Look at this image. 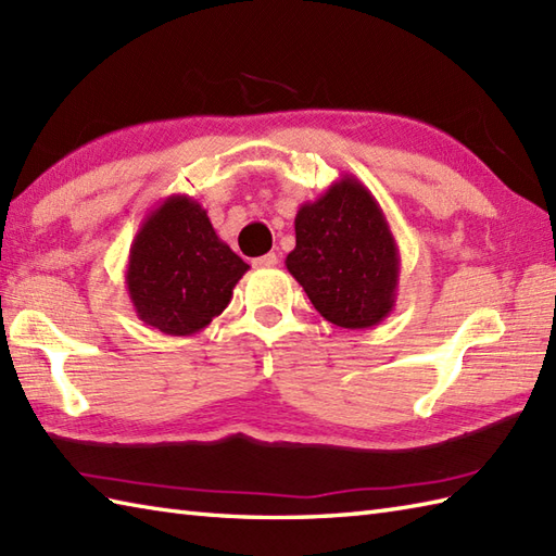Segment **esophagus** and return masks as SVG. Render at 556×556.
<instances>
[{
    "instance_id": "1",
    "label": "esophagus",
    "mask_w": 556,
    "mask_h": 556,
    "mask_svg": "<svg viewBox=\"0 0 556 556\" xmlns=\"http://www.w3.org/2000/svg\"><path fill=\"white\" fill-rule=\"evenodd\" d=\"M253 265L255 267H277L279 265V255L277 253H267L263 257H255Z\"/></svg>"
}]
</instances>
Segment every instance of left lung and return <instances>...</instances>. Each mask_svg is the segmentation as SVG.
Listing matches in <instances>:
<instances>
[{"label":"left lung","instance_id":"obj_1","mask_svg":"<svg viewBox=\"0 0 556 556\" xmlns=\"http://www.w3.org/2000/svg\"><path fill=\"white\" fill-rule=\"evenodd\" d=\"M287 269L327 323L365 329L394 311L399 245L375 195L344 174L296 212Z\"/></svg>","mask_w":556,"mask_h":556}]
</instances>
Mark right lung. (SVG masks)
Wrapping results in <instances>:
<instances>
[{
    "mask_svg": "<svg viewBox=\"0 0 556 556\" xmlns=\"http://www.w3.org/2000/svg\"><path fill=\"white\" fill-rule=\"evenodd\" d=\"M251 269L224 243L207 210L169 195L140 222L128 251L126 289L138 320L169 337H191L227 308Z\"/></svg>",
    "mask_w": 556,
    "mask_h": 556,
    "instance_id": "1",
    "label": "right lung"
}]
</instances>
